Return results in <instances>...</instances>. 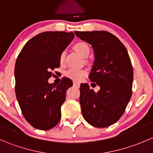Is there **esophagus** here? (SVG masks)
Listing matches in <instances>:
<instances>
[{"instance_id": "esophagus-1", "label": "esophagus", "mask_w": 153, "mask_h": 153, "mask_svg": "<svg viewBox=\"0 0 153 153\" xmlns=\"http://www.w3.org/2000/svg\"><path fill=\"white\" fill-rule=\"evenodd\" d=\"M73 85L76 87H79L80 86V83L79 82H77V81H73Z\"/></svg>"}]
</instances>
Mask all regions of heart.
Returning a JSON list of instances; mask_svg holds the SVG:
<instances>
[{
  "label": "heart",
  "instance_id": "1",
  "mask_svg": "<svg viewBox=\"0 0 153 153\" xmlns=\"http://www.w3.org/2000/svg\"><path fill=\"white\" fill-rule=\"evenodd\" d=\"M75 50L81 55L84 58L88 57L89 54V47L86 43L79 42L74 46ZM64 61V53H62L60 56V62L63 64ZM66 76L70 79L75 80V81H81L83 78L86 75V71L84 69H75V68H72L67 70L65 73Z\"/></svg>",
  "mask_w": 153,
  "mask_h": 153
}]
</instances>
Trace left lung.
I'll use <instances>...</instances> for the list:
<instances>
[{
  "mask_svg": "<svg viewBox=\"0 0 153 153\" xmlns=\"http://www.w3.org/2000/svg\"><path fill=\"white\" fill-rule=\"evenodd\" d=\"M75 35L92 45L95 54L89 78L100 86H80V104L84 119L92 126L107 127L124 114L132 96L133 69L127 50L117 37L106 31L78 32Z\"/></svg>",
  "mask_w": 153,
  "mask_h": 153,
  "instance_id": "1",
  "label": "left lung"
}]
</instances>
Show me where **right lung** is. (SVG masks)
<instances>
[{
  "mask_svg": "<svg viewBox=\"0 0 153 153\" xmlns=\"http://www.w3.org/2000/svg\"><path fill=\"white\" fill-rule=\"evenodd\" d=\"M74 36L73 32H41L27 41L17 58L15 95L24 118L35 129L49 130L61 120V107L72 81L63 78L53 85L48 80Z\"/></svg>",
  "mask_w": 153,
  "mask_h": 153,
  "instance_id": "obj_1",
  "label": "right lung"
}]
</instances>
